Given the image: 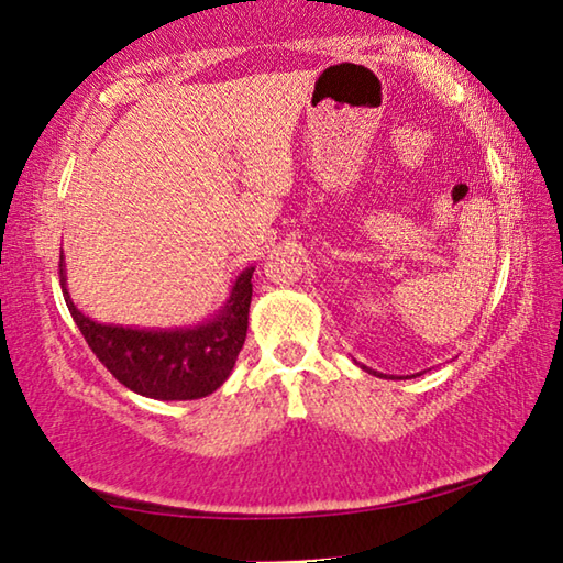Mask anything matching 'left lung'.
Here are the masks:
<instances>
[{
  "label": "left lung",
  "instance_id": "obj_1",
  "mask_svg": "<svg viewBox=\"0 0 563 563\" xmlns=\"http://www.w3.org/2000/svg\"><path fill=\"white\" fill-rule=\"evenodd\" d=\"M362 369H365V373H373V375H377V377H383V375H379V373H375V369H369V367H365V365H360Z\"/></svg>",
  "mask_w": 563,
  "mask_h": 563
}]
</instances>
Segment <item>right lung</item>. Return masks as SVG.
<instances>
[{
  "label": "right lung",
  "instance_id": "right-lung-1",
  "mask_svg": "<svg viewBox=\"0 0 563 563\" xmlns=\"http://www.w3.org/2000/svg\"><path fill=\"white\" fill-rule=\"evenodd\" d=\"M253 271L238 275L231 298L213 320L196 328L139 330L84 316L66 290L64 255L59 258L66 308L91 352L123 387L151 399H201L225 383L245 342Z\"/></svg>",
  "mask_w": 563,
  "mask_h": 563
}]
</instances>
